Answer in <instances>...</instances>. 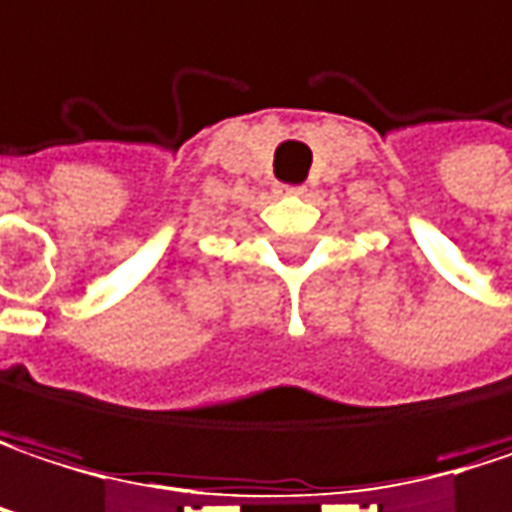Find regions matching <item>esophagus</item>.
I'll list each match as a JSON object with an SVG mask.
<instances>
[{"label":"esophagus","mask_w":512,"mask_h":512,"mask_svg":"<svg viewBox=\"0 0 512 512\" xmlns=\"http://www.w3.org/2000/svg\"><path fill=\"white\" fill-rule=\"evenodd\" d=\"M281 193H287V196H302L304 187L302 184H284V187H281Z\"/></svg>","instance_id":"obj_1"}]
</instances>
